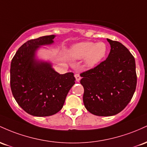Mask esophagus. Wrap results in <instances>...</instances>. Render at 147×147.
I'll return each mask as SVG.
<instances>
[{
	"label": "esophagus",
	"instance_id": "esophagus-1",
	"mask_svg": "<svg viewBox=\"0 0 147 147\" xmlns=\"http://www.w3.org/2000/svg\"><path fill=\"white\" fill-rule=\"evenodd\" d=\"M75 78H76V80L77 82H79L80 80V79H81V77H80V74H75Z\"/></svg>",
	"mask_w": 147,
	"mask_h": 147
}]
</instances>
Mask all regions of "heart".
Listing matches in <instances>:
<instances>
[{"mask_svg": "<svg viewBox=\"0 0 147 147\" xmlns=\"http://www.w3.org/2000/svg\"><path fill=\"white\" fill-rule=\"evenodd\" d=\"M108 53V47L104 42H82L74 44L69 51V56L73 60L84 59V66L92 69L105 58Z\"/></svg>", "mask_w": 147, "mask_h": 147, "instance_id": "1", "label": "heart"}]
</instances>
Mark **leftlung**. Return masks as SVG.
<instances>
[{"instance_id": "obj_1", "label": "left lung", "mask_w": 147, "mask_h": 147, "mask_svg": "<svg viewBox=\"0 0 147 147\" xmlns=\"http://www.w3.org/2000/svg\"><path fill=\"white\" fill-rule=\"evenodd\" d=\"M107 40L111 49L106 60L80 74L85 108L103 117L122 111L131 101L137 85L134 57L120 42Z\"/></svg>"}]
</instances>
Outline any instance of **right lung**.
<instances>
[{
  "label": "right lung",
  "instance_id": "add662e5",
  "mask_svg": "<svg viewBox=\"0 0 147 147\" xmlns=\"http://www.w3.org/2000/svg\"><path fill=\"white\" fill-rule=\"evenodd\" d=\"M55 37L52 34L28 41L11 62L10 86L14 98L24 111L35 117L58 113L75 84L73 73L60 74L50 62L37 58L41 47L51 45Z\"/></svg>",
  "mask_w": 147,
  "mask_h": 147
}]
</instances>
